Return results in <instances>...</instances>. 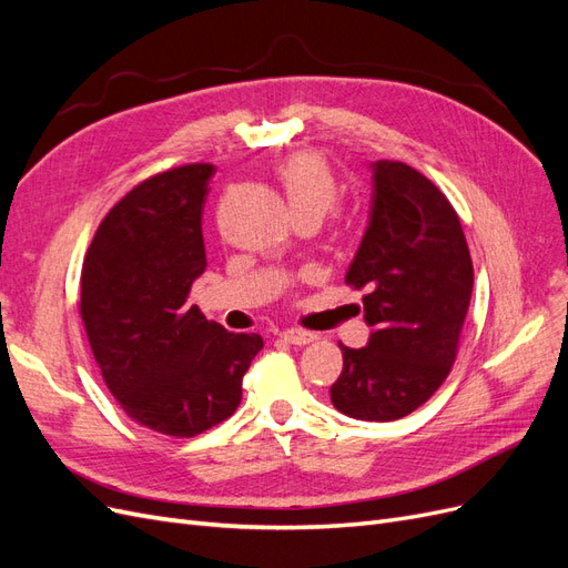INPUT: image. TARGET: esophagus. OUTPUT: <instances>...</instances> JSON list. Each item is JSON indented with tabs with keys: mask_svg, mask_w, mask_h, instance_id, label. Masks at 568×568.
I'll return each mask as SVG.
<instances>
[{
	"mask_svg": "<svg viewBox=\"0 0 568 568\" xmlns=\"http://www.w3.org/2000/svg\"><path fill=\"white\" fill-rule=\"evenodd\" d=\"M282 338L294 343V346H305V343H313L317 336L313 332H303V329H286L282 332Z\"/></svg>",
	"mask_w": 568,
	"mask_h": 568,
	"instance_id": "esophagus-1",
	"label": "esophagus"
}]
</instances>
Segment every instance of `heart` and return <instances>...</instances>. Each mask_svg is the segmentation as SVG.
I'll list each match as a JSON object with an SVG mask.
<instances>
[{
	"instance_id": "heart-1",
	"label": "heart",
	"mask_w": 568,
	"mask_h": 568,
	"mask_svg": "<svg viewBox=\"0 0 568 568\" xmlns=\"http://www.w3.org/2000/svg\"><path fill=\"white\" fill-rule=\"evenodd\" d=\"M284 199L291 215L320 213L324 215L338 199V182L324 159L315 153H296L277 168Z\"/></svg>"
}]
</instances>
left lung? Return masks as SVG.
<instances>
[{
  "label": "left lung",
  "mask_w": 568,
  "mask_h": 568,
  "mask_svg": "<svg viewBox=\"0 0 568 568\" xmlns=\"http://www.w3.org/2000/svg\"><path fill=\"white\" fill-rule=\"evenodd\" d=\"M372 205L346 282L367 286L365 348L341 346L329 388L343 415L393 422L424 405L450 374L474 288L459 217L440 189L398 161L369 163Z\"/></svg>",
  "instance_id": "left-lung-1"
}]
</instances>
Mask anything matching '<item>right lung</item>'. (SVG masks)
Masks as SVG:
<instances>
[{
  "mask_svg": "<svg viewBox=\"0 0 568 568\" xmlns=\"http://www.w3.org/2000/svg\"><path fill=\"white\" fill-rule=\"evenodd\" d=\"M213 165L194 163L136 184L101 222L80 280V315L101 376L151 432L192 438L234 415L261 353L189 303L205 270L201 213Z\"/></svg>",
  "mask_w": 568,
  "mask_h": 568,
  "instance_id": "obj_1",
  "label": "right lung"
}]
</instances>
